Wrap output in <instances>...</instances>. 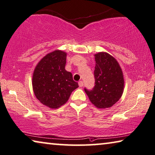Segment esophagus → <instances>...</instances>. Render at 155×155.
Masks as SVG:
<instances>
[{
    "mask_svg": "<svg viewBox=\"0 0 155 155\" xmlns=\"http://www.w3.org/2000/svg\"><path fill=\"white\" fill-rule=\"evenodd\" d=\"M78 85H79V87H83V86H84V83H83L82 81H80L78 82Z\"/></svg>",
    "mask_w": 155,
    "mask_h": 155,
    "instance_id": "1",
    "label": "esophagus"
}]
</instances>
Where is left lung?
I'll return each mask as SVG.
<instances>
[{
	"label": "left lung",
	"mask_w": 155,
	"mask_h": 155,
	"mask_svg": "<svg viewBox=\"0 0 155 155\" xmlns=\"http://www.w3.org/2000/svg\"><path fill=\"white\" fill-rule=\"evenodd\" d=\"M95 85L92 91L85 88L91 103L100 109L111 107L121 98L124 80L118 62L107 52L94 54Z\"/></svg>",
	"instance_id": "left-lung-1"
}]
</instances>
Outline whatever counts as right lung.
I'll return each instance as SVG.
<instances>
[{
    "instance_id": "obj_1",
    "label": "right lung",
    "mask_w": 155,
    "mask_h": 155,
    "mask_svg": "<svg viewBox=\"0 0 155 155\" xmlns=\"http://www.w3.org/2000/svg\"><path fill=\"white\" fill-rule=\"evenodd\" d=\"M67 54L58 49L48 53L33 71L32 85L35 95L40 103L52 109L64 104L78 87L71 73L65 70Z\"/></svg>"
}]
</instances>
